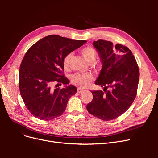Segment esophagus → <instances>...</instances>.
Instances as JSON below:
<instances>
[{
	"instance_id": "esophagus-1",
	"label": "esophagus",
	"mask_w": 158,
	"mask_h": 158,
	"mask_svg": "<svg viewBox=\"0 0 158 158\" xmlns=\"http://www.w3.org/2000/svg\"><path fill=\"white\" fill-rule=\"evenodd\" d=\"M84 91V89H81V88H78L77 89V92H78V93H82V92Z\"/></svg>"
}]
</instances>
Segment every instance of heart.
Instances as JSON below:
<instances>
[{
    "label": "heart",
    "instance_id": "1",
    "mask_svg": "<svg viewBox=\"0 0 158 158\" xmlns=\"http://www.w3.org/2000/svg\"><path fill=\"white\" fill-rule=\"evenodd\" d=\"M80 52L88 63H94L95 57H96V51L94 48L92 47H85L82 49H80ZM72 56H73L72 53H69L64 57L63 66L65 69L68 68L69 66ZM92 80L93 76L90 74L76 73L72 76L71 77L72 83L80 88L85 87Z\"/></svg>",
    "mask_w": 158,
    "mask_h": 158
}]
</instances>
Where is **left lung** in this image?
<instances>
[{
  "mask_svg": "<svg viewBox=\"0 0 158 158\" xmlns=\"http://www.w3.org/2000/svg\"><path fill=\"white\" fill-rule=\"evenodd\" d=\"M102 68L95 84L103 90L92 91L93 99L86 106L92 115L103 121L115 119L130 107L135 100L139 82V69L132 51L111 41H94ZM108 87L110 90H107Z\"/></svg>",
  "mask_w": 158,
  "mask_h": 158,
  "instance_id": "1",
  "label": "left lung"
}]
</instances>
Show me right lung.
Instances as JSON below:
<instances>
[{
	"label": "right lung",
	"mask_w": 158,
	"mask_h": 158,
	"mask_svg": "<svg viewBox=\"0 0 158 158\" xmlns=\"http://www.w3.org/2000/svg\"><path fill=\"white\" fill-rule=\"evenodd\" d=\"M86 42L50 35L26 52L19 71V88L23 102L33 116L49 121L64 113L69 99L77 89L73 85L53 89L51 85L69 84L62 74L64 57Z\"/></svg>",
	"instance_id": "obj_1"
}]
</instances>
